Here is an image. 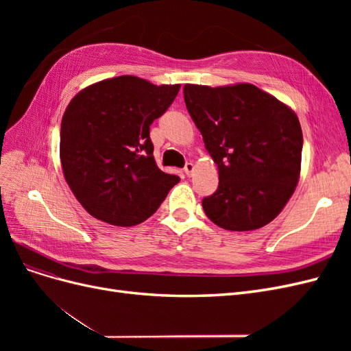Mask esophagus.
I'll list each match as a JSON object with an SVG mask.
<instances>
[{
	"label": "esophagus",
	"instance_id": "obj_1",
	"mask_svg": "<svg viewBox=\"0 0 351 351\" xmlns=\"http://www.w3.org/2000/svg\"><path fill=\"white\" fill-rule=\"evenodd\" d=\"M193 169H195V165L192 164V162H186V165H184V173L190 177L192 176V173H193Z\"/></svg>",
	"mask_w": 351,
	"mask_h": 351
}]
</instances>
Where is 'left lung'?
<instances>
[{"instance_id": "obj_1", "label": "left lung", "mask_w": 351, "mask_h": 351, "mask_svg": "<svg viewBox=\"0 0 351 351\" xmlns=\"http://www.w3.org/2000/svg\"><path fill=\"white\" fill-rule=\"evenodd\" d=\"M187 111L218 165L219 184L202 206L217 226L249 231L267 226L299 182L303 134L297 115L249 83L186 84Z\"/></svg>"}]
</instances>
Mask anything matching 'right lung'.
<instances>
[{
    "mask_svg": "<svg viewBox=\"0 0 351 351\" xmlns=\"http://www.w3.org/2000/svg\"><path fill=\"white\" fill-rule=\"evenodd\" d=\"M180 84L155 86L134 76L95 83L62 115L60 156L71 192L89 214L112 226L141 224L180 182L154 159L151 124Z\"/></svg>",
    "mask_w": 351,
    "mask_h": 351,
    "instance_id": "right-lung-1",
    "label": "right lung"
}]
</instances>
